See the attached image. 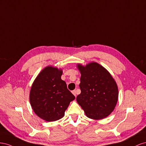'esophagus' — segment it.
Wrapping results in <instances>:
<instances>
[{
	"label": "esophagus",
	"instance_id": "34e87169",
	"mask_svg": "<svg viewBox=\"0 0 146 146\" xmlns=\"http://www.w3.org/2000/svg\"><path fill=\"white\" fill-rule=\"evenodd\" d=\"M72 93H73V94L74 95V96H76V90H73L72 91Z\"/></svg>",
	"mask_w": 146,
	"mask_h": 146
}]
</instances>
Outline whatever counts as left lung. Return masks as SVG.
<instances>
[{
	"instance_id": "left-lung-1",
	"label": "left lung",
	"mask_w": 146,
	"mask_h": 146,
	"mask_svg": "<svg viewBox=\"0 0 146 146\" xmlns=\"http://www.w3.org/2000/svg\"><path fill=\"white\" fill-rule=\"evenodd\" d=\"M81 73V92L76 100L87 117L102 119L113 111L118 100V88L110 73L102 66L92 62L86 66L78 65Z\"/></svg>"
}]
</instances>
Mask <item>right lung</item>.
<instances>
[{"instance_id":"1","label":"right lung","mask_w":146,"mask_h":146,"mask_svg":"<svg viewBox=\"0 0 146 146\" xmlns=\"http://www.w3.org/2000/svg\"><path fill=\"white\" fill-rule=\"evenodd\" d=\"M62 71L52 66L44 68L33 83L30 102L35 113L42 119L52 122L64 117L70 102L75 97L61 80Z\"/></svg>"}]
</instances>
